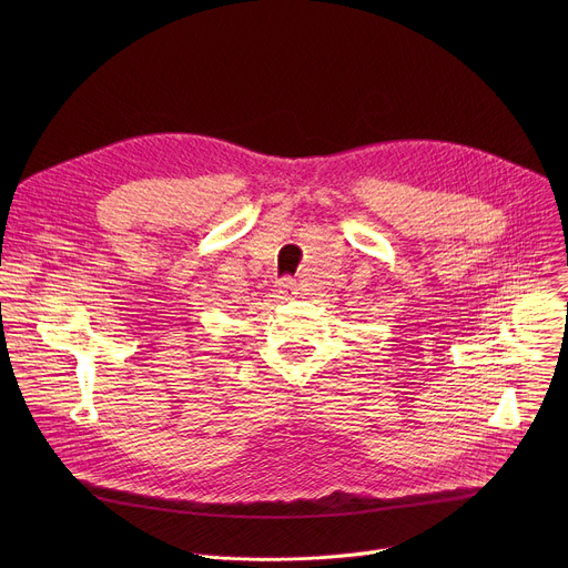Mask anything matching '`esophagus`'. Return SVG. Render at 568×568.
I'll return each instance as SVG.
<instances>
[{
  "label": "esophagus",
  "mask_w": 568,
  "mask_h": 568,
  "mask_svg": "<svg viewBox=\"0 0 568 568\" xmlns=\"http://www.w3.org/2000/svg\"><path fill=\"white\" fill-rule=\"evenodd\" d=\"M278 285H281V292H292V290H294V285H296V283H294V281H292V278H283V281H281V283H278Z\"/></svg>",
  "instance_id": "obj_1"
}]
</instances>
